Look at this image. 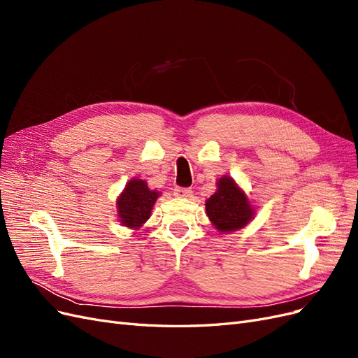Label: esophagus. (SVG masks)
Listing matches in <instances>:
<instances>
[{"label":"esophagus","mask_w":358,"mask_h":358,"mask_svg":"<svg viewBox=\"0 0 358 358\" xmlns=\"http://www.w3.org/2000/svg\"><path fill=\"white\" fill-rule=\"evenodd\" d=\"M173 194H175V197H179V199H189L192 196V191L189 188H175V191H173Z\"/></svg>","instance_id":"34e87169"}]
</instances>
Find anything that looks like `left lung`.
Listing matches in <instances>:
<instances>
[{
	"label": "left lung",
	"instance_id": "8db88e82",
	"mask_svg": "<svg viewBox=\"0 0 358 358\" xmlns=\"http://www.w3.org/2000/svg\"><path fill=\"white\" fill-rule=\"evenodd\" d=\"M257 208L231 176L216 180V191L206 200V213L216 230L224 234L237 231L254 220Z\"/></svg>",
	"mask_w": 358,
	"mask_h": 358
}]
</instances>
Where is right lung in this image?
I'll return each mask as SVG.
<instances>
[{
    "mask_svg": "<svg viewBox=\"0 0 358 358\" xmlns=\"http://www.w3.org/2000/svg\"><path fill=\"white\" fill-rule=\"evenodd\" d=\"M161 196L157 189H150L148 182L133 178L125 183L124 191L116 199L117 220L124 227L140 230V227L150 218L154 204Z\"/></svg>",
    "mask_w": 358,
    "mask_h": 358,
    "instance_id": "right-lung-1",
    "label": "right lung"
}]
</instances>
